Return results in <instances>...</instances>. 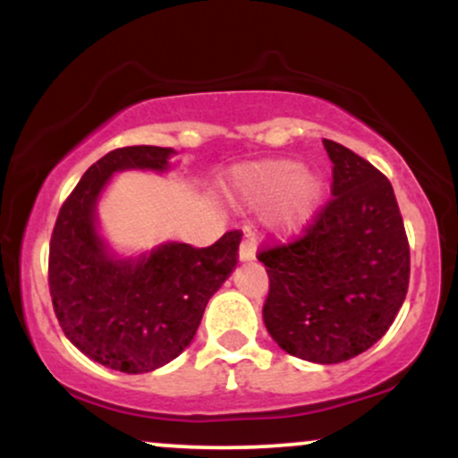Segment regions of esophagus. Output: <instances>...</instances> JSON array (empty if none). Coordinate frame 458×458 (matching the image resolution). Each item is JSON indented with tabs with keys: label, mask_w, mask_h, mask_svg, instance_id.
Here are the masks:
<instances>
[{
	"label": "esophagus",
	"mask_w": 458,
	"mask_h": 458,
	"mask_svg": "<svg viewBox=\"0 0 458 458\" xmlns=\"http://www.w3.org/2000/svg\"><path fill=\"white\" fill-rule=\"evenodd\" d=\"M256 259V247H254V241H243L241 243V250H239V260L241 262H251Z\"/></svg>",
	"instance_id": "obj_1"
}]
</instances>
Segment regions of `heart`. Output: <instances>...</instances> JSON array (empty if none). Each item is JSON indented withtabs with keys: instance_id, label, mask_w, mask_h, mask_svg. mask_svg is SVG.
<instances>
[{
	"instance_id": "1",
	"label": "heart",
	"mask_w": 458,
	"mask_h": 458,
	"mask_svg": "<svg viewBox=\"0 0 458 458\" xmlns=\"http://www.w3.org/2000/svg\"><path fill=\"white\" fill-rule=\"evenodd\" d=\"M233 189L245 204H269L276 198L273 228L277 233H297L317 213L323 198V181L317 172L301 170L297 161L273 159L239 167Z\"/></svg>"
}]
</instances>
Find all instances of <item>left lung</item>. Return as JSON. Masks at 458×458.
<instances>
[{"label":"left lung","instance_id":"1","mask_svg":"<svg viewBox=\"0 0 458 458\" xmlns=\"http://www.w3.org/2000/svg\"><path fill=\"white\" fill-rule=\"evenodd\" d=\"M334 199L306 236L262 251L269 273L265 327L277 346L314 364H340L379 343L409 286V243L386 176L323 140Z\"/></svg>","mask_w":458,"mask_h":458}]
</instances>
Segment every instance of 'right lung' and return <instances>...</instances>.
Masks as SVG:
<instances>
[{
  "instance_id": "obj_1",
  "label": "right lung",
  "mask_w": 458,
  "mask_h": 458,
  "mask_svg": "<svg viewBox=\"0 0 458 458\" xmlns=\"http://www.w3.org/2000/svg\"><path fill=\"white\" fill-rule=\"evenodd\" d=\"M174 148L107 152L62 204L49 247V291L66 338L112 370L140 375L170 364L191 344L208 299L236 267L239 230L211 247L165 241L140 254L115 251L98 224V202L115 174H165Z\"/></svg>"
}]
</instances>
